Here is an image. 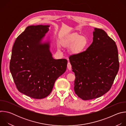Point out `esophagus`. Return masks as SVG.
I'll list each match as a JSON object with an SVG mask.
<instances>
[{"mask_svg":"<svg viewBox=\"0 0 126 126\" xmlns=\"http://www.w3.org/2000/svg\"><path fill=\"white\" fill-rule=\"evenodd\" d=\"M67 67H68V69H69V70H71V69H72V66H71V64H70V62H68V64H67Z\"/></svg>","mask_w":126,"mask_h":126,"instance_id":"34e87169","label":"esophagus"}]
</instances>
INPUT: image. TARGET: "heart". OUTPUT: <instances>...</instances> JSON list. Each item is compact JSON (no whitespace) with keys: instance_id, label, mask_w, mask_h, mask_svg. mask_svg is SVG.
<instances>
[{"instance_id":"obj_1","label":"heart","mask_w":126,"mask_h":126,"mask_svg":"<svg viewBox=\"0 0 126 126\" xmlns=\"http://www.w3.org/2000/svg\"><path fill=\"white\" fill-rule=\"evenodd\" d=\"M64 44L67 47H72V52L74 54H78L83 52L88 45V41L86 37L75 34L66 39Z\"/></svg>"}]
</instances>
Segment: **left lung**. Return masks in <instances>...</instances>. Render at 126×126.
I'll return each mask as SVG.
<instances>
[{
  "mask_svg": "<svg viewBox=\"0 0 126 126\" xmlns=\"http://www.w3.org/2000/svg\"><path fill=\"white\" fill-rule=\"evenodd\" d=\"M75 75L74 91L84 100L99 98L111 89L119 69L115 42L95 28L93 41L86 51L69 57Z\"/></svg>",
  "mask_w": 126,
  "mask_h": 126,
  "instance_id": "left-lung-1",
  "label": "left lung"
}]
</instances>
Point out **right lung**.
<instances>
[{"label": "right lung", "mask_w": 126, "mask_h": 126, "mask_svg": "<svg viewBox=\"0 0 126 126\" xmlns=\"http://www.w3.org/2000/svg\"><path fill=\"white\" fill-rule=\"evenodd\" d=\"M49 27H27L17 37L12 50L10 71L16 88L34 99L48 96L67 68V60L53 59L49 42H41Z\"/></svg>", "instance_id": "add662e5"}]
</instances>
